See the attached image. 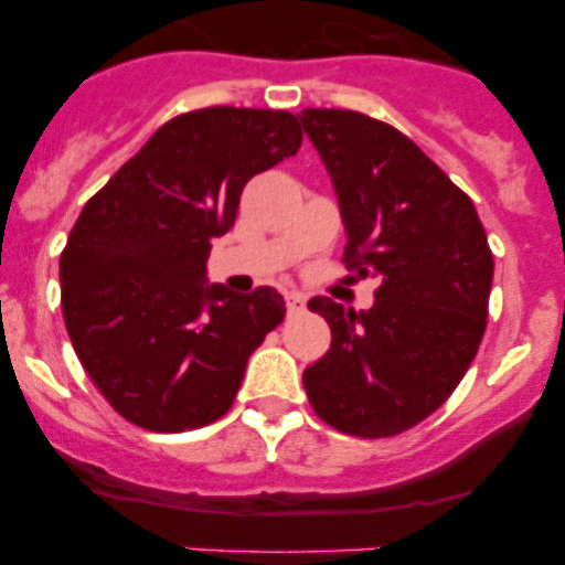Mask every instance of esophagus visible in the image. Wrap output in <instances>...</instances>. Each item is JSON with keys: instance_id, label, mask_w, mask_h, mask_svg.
<instances>
[{"instance_id": "obj_1", "label": "esophagus", "mask_w": 565, "mask_h": 565, "mask_svg": "<svg viewBox=\"0 0 565 565\" xmlns=\"http://www.w3.org/2000/svg\"><path fill=\"white\" fill-rule=\"evenodd\" d=\"M286 308H288V313L306 311V297H302V294H297V291L286 294Z\"/></svg>"}]
</instances>
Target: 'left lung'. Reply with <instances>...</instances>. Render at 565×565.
Listing matches in <instances>:
<instances>
[{"mask_svg": "<svg viewBox=\"0 0 565 565\" xmlns=\"http://www.w3.org/2000/svg\"><path fill=\"white\" fill-rule=\"evenodd\" d=\"M339 198L344 263L376 277V302L344 311L313 297L331 348L306 367L313 413L339 433L387 438L436 413L487 331L492 252L467 194L391 124L302 109Z\"/></svg>", "mask_w": 565, "mask_h": 565, "instance_id": "8db88e82", "label": "left lung"}]
</instances>
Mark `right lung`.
Returning a JSON list of instances; mask_svg holds the SVG:
<instances>
[{"mask_svg": "<svg viewBox=\"0 0 565 565\" xmlns=\"http://www.w3.org/2000/svg\"><path fill=\"white\" fill-rule=\"evenodd\" d=\"M299 143L286 109H194L163 124L82 209L58 259L64 326L127 422L183 433L228 413L286 299L266 286H206V259L234 226L243 186Z\"/></svg>", "mask_w": 565, "mask_h": 565, "instance_id": "obj_1", "label": "right lung"}]
</instances>
